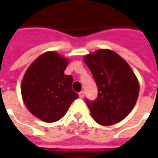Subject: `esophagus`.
I'll list each match as a JSON object with an SVG mask.
<instances>
[{
    "label": "esophagus",
    "mask_w": 158,
    "mask_h": 158,
    "mask_svg": "<svg viewBox=\"0 0 158 158\" xmlns=\"http://www.w3.org/2000/svg\"><path fill=\"white\" fill-rule=\"evenodd\" d=\"M79 96L80 98H83V97L85 96V92H84V91H80V92L79 93Z\"/></svg>",
    "instance_id": "34e87169"
}]
</instances>
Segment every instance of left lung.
Here are the masks:
<instances>
[{"instance_id": "1", "label": "left lung", "mask_w": 158, "mask_h": 158, "mask_svg": "<svg viewBox=\"0 0 158 158\" xmlns=\"http://www.w3.org/2000/svg\"><path fill=\"white\" fill-rule=\"evenodd\" d=\"M98 89L95 101L85 102L91 116L101 125L122 121L135 106L139 83L129 64L110 50H99L84 58Z\"/></svg>"}]
</instances>
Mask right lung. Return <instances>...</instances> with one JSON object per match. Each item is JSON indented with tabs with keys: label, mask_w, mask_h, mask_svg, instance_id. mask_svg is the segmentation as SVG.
I'll list each match as a JSON object with an SVG mask.
<instances>
[{
	"label": "right lung",
	"mask_w": 158,
	"mask_h": 158,
	"mask_svg": "<svg viewBox=\"0 0 158 158\" xmlns=\"http://www.w3.org/2000/svg\"><path fill=\"white\" fill-rule=\"evenodd\" d=\"M68 63L57 53L45 52L29 66L23 79L21 92L24 104L33 115L44 122L58 121L79 97L72 89L73 77L64 74Z\"/></svg>",
	"instance_id": "add662e5"
}]
</instances>
